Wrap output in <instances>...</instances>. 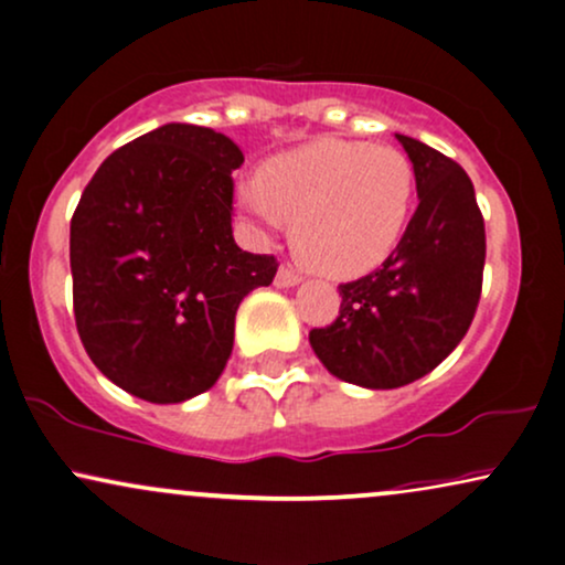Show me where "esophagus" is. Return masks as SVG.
I'll return each mask as SVG.
<instances>
[{
    "instance_id": "esophagus-1",
    "label": "esophagus",
    "mask_w": 565,
    "mask_h": 565,
    "mask_svg": "<svg viewBox=\"0 0 565 565\" xmlns=\"http://www.w3.org/2000/svg\"><path fill=\"white\" fill-rule=\"evenodd\" d=\"M302 281V276L297 274V270H291L289 265H281V268H278V274H276V287H297V284Z\"/></svg>"
}]
</instances>
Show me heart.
Listing matches in <instances>:
<instances>
[{"label": "heart", "instance_id": "obj_1", "mask_svg": "<svg viewBox=\"0 0 565 565\" xmlns=\"http://www.w3.org/2000/svg\"><path fill=\"white\" fill-rule=\"evenodd\" d=\"M416 171L403 149L318 139L268 160L236 186V205L257 234L291 221V247L312 270L360 276L403 239Z\"/></svg>", "mask_w": 565, "mask_h": 565}]
</instances>
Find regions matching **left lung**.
Here are the masks:
<instances>
[{
  "label": "left lung",
  "instance_id": "8db88e82",
  "mask_svg": "<svg viewBox=\"0 0 565 565\" xmlns=\"http://www.w3.org/2000/svg\"><path fill=\"white\" fill-rule=\"evenodd\" d=\"M416 171L418 207L373 274L339 284L337 321L310 331L342 382L397 390L437 369L477 316L487 236L473 183L458 162L397 134Z\"/></svg>",
  "mask_w": 565,
  "mask_h": 565
}]
</instances>
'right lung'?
I'll list each match as a JSON object with an SVG mask.
<instances>
[{"label": "right lung", "mask_w": 565, "mask_h": 565, "mask_svg": "<svg viewBox=\"0 0 565 565\" xmlns=\"http://www.w3.org/2000/svg\"><path fill=\"white\" fill-rule=\"evenodd\" d=\"M244 162L228 136L168 124L99 166L71 217L73 312L92 363L134 397L183 403L217 382L236 308L274 281V255L231 231Z\"/></svg>", "instance_id": "obj_1"}]
</instances>
